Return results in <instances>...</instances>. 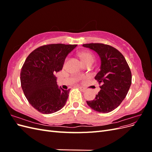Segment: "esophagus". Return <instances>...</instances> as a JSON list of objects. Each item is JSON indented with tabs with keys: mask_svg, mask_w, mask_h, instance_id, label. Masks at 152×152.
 Listing matches in <instances>:
<instances>
[{
	"mask_svg": "<svg viewBox=\"0 0 152 152\" xmlns=\"http://www.w3.org/2000/svg\"><path fill=\"white\" fill-rule=\"evenodd\" d=\"M79 89H80V91H82V92H85V91H86V89L85 88H84V87H79Z\"/></svg>",
	"mask_w": 152,
	"mask_h": 152,
	"instance_id": "esophagus-1",
	"label": "esophagus"
}]
</instances>
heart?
Listing matches in <instances>:
<instances>
[{"mask_svg":"<svg viewBox=\"0 0 152 152\" xmlns=\"http://www.w3.org/2000/svg\"><path fill=\"white\" fill-rule=\"evenodd\" d=\"M78 55H79L81 61L84 64V65L89 62L94 61V56H93V54L89 52L82 51L78 54Z\"/></svg>","mask_w":152,"mask_h":152,"instance_id":"b5f03b06","label":"heart"}]
</instances>
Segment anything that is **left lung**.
Wrapping results in <instances>:
<instances>
[{
    "label": "left lung",
    "instance_id": "left-lung-1",
    "mask_svg": "<svg viewBox=\"0 0 152 152\" xmlns=\"http://www.w3.org/2000/svg\"><path fill=\"white\" fill-rule=\"evenodd\" d=\"M82 46L97 53L101 61L100 70L94 77L102 84L101 90L94 99L86 102L87 104L96 112H112L123 102L130 88V68L123 55L110 45L91 43Z\"/></svg>",
    "mask_w": 152,
    "mask_h": 152
}]
</instances>
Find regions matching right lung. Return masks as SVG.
Here are the masks:
<instances>
[{
    "label": "right lung",
    "mask_w": 152,
    "mask_h": 152,
    "mask_svg": "<svg viewBox=\"0 0 152 152\" xmlns=\"http://www.w3.org/2000/svg\"><path fill=\"white\" fill-rule=\"evenodd\" d=\"M77 45L49 44L31 52L23 65L20 80L29 103L43 114L60 110L65 105L70 89L57 85L55 73L62 70L67 55Z\"/></svg>",
    "instance_id": "obj_1"
}]
</instances>
